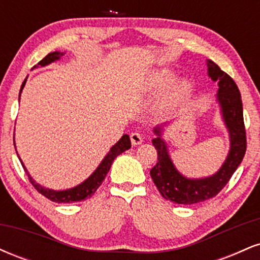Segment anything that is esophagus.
Returning <instances> with one entry per match:
<instances>
[{
    "mask_svg": "<svg viewBox=\"0 0 260 260\" xmlns=\"http://www.w3.org/2000/svg\"><path fill=\"white\" fill-rule=\"evenodd\" d=\"M131 142H132V145H134V147H136V145L142 144V142H143L142 134L136 133V132L131 133Z\"/></svg>",
    "mask_w": 260,
    "mask_h": 260,
    "instance_id": "obj_1",
    "label": "esophagus"
}]
</instances>
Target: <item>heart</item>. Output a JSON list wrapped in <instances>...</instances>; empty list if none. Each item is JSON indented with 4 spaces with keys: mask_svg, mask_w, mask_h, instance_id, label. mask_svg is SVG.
<instances>
[{
    "mask_svg": "<svg viewBox=\"0 0 260 260\" xmlns=\"http://www.w3.org/2000/svg\"><path fill=\"white\" fill-rule=\"evenodd\" d=\"M174 79V73L169 70L155 71L149 73L142 83V91L147 95L159 94ZM192 91V84L188 79L174 80L166 89L162 100L164 107H172L183 101Z\"/></svg>",
    "mask_w": 260,
    "mask_h": 260,
    "instance_id": "1",
    "label": "heart"
}]
</instances>
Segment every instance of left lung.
Segmentation results:
<instances>
[{
	"label": "left lung",
	"mask_w": 260,
	"mask_h": 260,
	"mask_svg": "<svg viewBox=\"0 0 260 260\" xmlns=\"http://www.w3.org/2000/svg\"><path fill=\"white\" fill-rule=\"evenodd\" d=\"M207 64L208 76L219 85L216 100L223 123L228 128L230 150L221 168L215 174L209 177L188 178L176 169L170 157L168 144L162 138L164 128H154L156 138L153 139V145L157 151V162L150 170V176L161 196L177 204L190 205L215 197L226 186L246 154L247 139L240 90L234 79L220 70L216 63L208 59Z\"/></svg>",
	"instance_id": "obj_1"
}]
</instances>
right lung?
Returning <instances> with one entry per match:
<instances>
[{"instance_id":"obj_1","label":"right lung","mask_w":260,"mask_h":260,"mask_svg":"<svg viewBox=\"0 0 260 260\" xmlns=\"http://www.w3.org/2000/svg\"><path fill=\"white\" fill-rule=\"evenodd\" d=\"M63 55L64 52H59V51L49 53V55L45 56V57L39 62L38 66H34V68L45 67V66L52 63V62L58 61V59ZM26 78H28V77H26ZM26 78L24 79V82H23L22 86H20L19 99H20V92H22L23 88H24L26 83ZM14 147H16V143H14ZM129 148H131L129 136H128V134H124V136H122V138L118 140V142L116 143L111 149H110V151L106 154V156L104 157L103 161H101L100 165L98 166L96 170H95V171L92 172V174L89 176L84 182H82V183L78 184V186L73 188H68V189H64V190H55V189H50V188H45L43 186H40V184L37 183V182L32 180L31 176L29 175L28 170L25 169L23 161L20 160L19 156L18 157H19L20 162H22V166L24 168L26 175H28L29 181L31 182V184L35 187V189H37L39 193H41V194L46 197L47 199H50V201L56 202V203H74V202H82V201H85V199L90 198V197L96 192L98 188L101 186L103 181L105 180L107 172H109L110 168H111L113 160H115L118 155L123 153V151L128 150Z\"/></svg>"}]
</instances>
